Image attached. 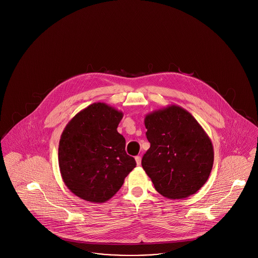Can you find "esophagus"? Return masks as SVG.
<instances>
[{"instance_id":"obj_1","label":"esophagus","mask_w":258,"mask_h":258,"mask_svg":"<svg viewBox=\"0 0 258 258\" xmlns=\"http://www.w3.org/2000/svg\"><path fill=\"white\" fill-rule=\"evenodd\" d=\"M135 161H136V164L139 166L141 164V157H139V156L135 157Z\"/></svg>"}]
</instances>
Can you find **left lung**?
<instances>
[{"label": "left lung", "mask_w": 258, "mask_h": 258, "mask_svg": "<svg viewBox=\"0 0 258 258\" xmlns=\"http://www.w3.org/2000/svg\"><path fill=\"white\" fill-rule=\"evenodd\" d=\"M150 149L142 167L161 196L182 199L197 192L207 182L214 163V148L196 118L171 104L146 115Z\"/></svg>", "instance_id": "1"}]
</instances>
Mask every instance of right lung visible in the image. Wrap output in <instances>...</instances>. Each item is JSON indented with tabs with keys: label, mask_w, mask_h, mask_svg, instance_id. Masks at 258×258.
I'll list each match as a JSON object with an SVG mask.
<instances>
[{
	"label": "right lung",
	"mask_w": 258,
	"mask_h": 258,
	"mask_svg": "<svg viewBox=\"0 0 258 258\" xmlns=\"http://www.w3.org/2000/svg\"><path fill=\"white\" fill-rule=\"evenodd\" d=\"M122 111L95 102L78 112L62 131L59 167L68 188L86 201L103 203L114 197L135 166L117 132Z\"/></svg>",
	"instance_id": "add662e5"
}]
</instances>
